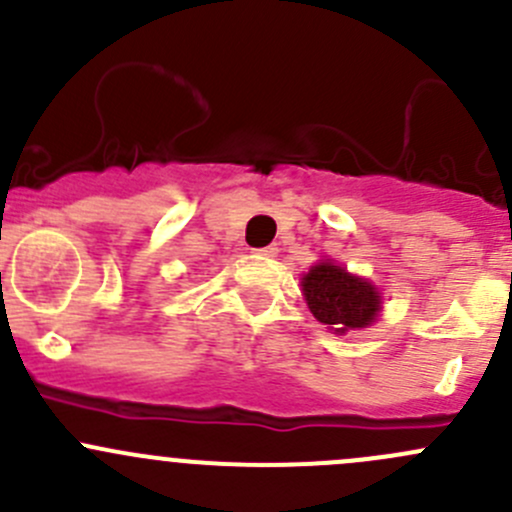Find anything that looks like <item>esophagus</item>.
<instances>
[{
  "instance_id": "obj_1",
  "label": "esophagus",
  "mask_w": 512,
  "mask_h": 512,
  "mask_svg": "<svg viewBox=\"0 0 512 512\" xmlns=\"http://www.w3.org/2000/svg\"><path fill=\"white\" fill-rule=\"evenodd\" d=\"M277 247L270 245V247H260V250H255V255H262V257H277Z\"/></svg>"
}]
</instances>
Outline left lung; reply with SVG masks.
Here are the masks:
<instances>
[{"instance_id":"left-lung-1","label":"left lung","mask_w":512,"mask_h":512,"mask_svg":"<svg viewBox=\"0 0 512 512\" xmlns=\"http://www.w3.org/2000/svg\"><path fill=\"white\" fill-rule=\"evenodd\" d=\"M302 294L314 319L334 329V334L369 327L381 312L379 289L332 260L317 262L302 277Z\"/></svg>"}]
</instances>
